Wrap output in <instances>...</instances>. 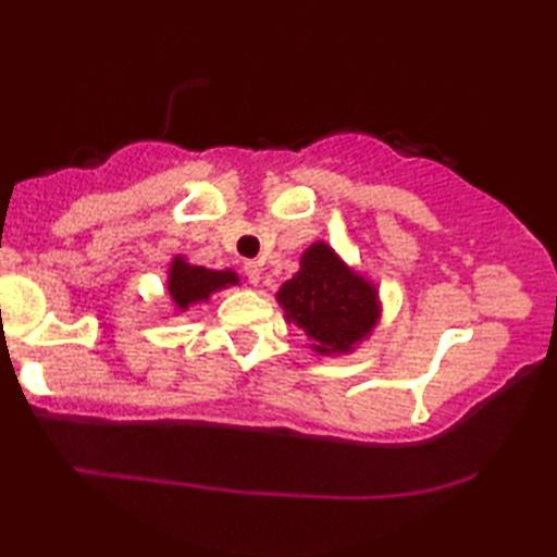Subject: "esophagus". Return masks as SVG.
<instances>
[{
    "instance_id": "esophagus-1",
    "label": "esophagus",
    "mask_w": 557,
    "mask_h": 557,
    "mask_svg": "<svg viewBox=\"0 0 557 557\" xmlns=\"http://www.w3.org/2000/svg\"><path fill=\"white\" fill-rule=\"evenodd\" d=\"M245 275H248V280H250V285L252 287H258L260 285V280H262V268H260V262H256V260H248L245 262Z\"/></svg>"
}]
</instances>
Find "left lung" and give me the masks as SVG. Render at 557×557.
Segmentation results:
<instances>
[{"label": "left lung", "instance_id": "left-lung-1", "mask_svg": "<svg viewBox=\"0 0 557 557\" xmlns=\"http://www.w3.org/2000/svg\"><path fill=\"white\" fill-rule=\"evenodd\" d=\"M285 322L309 338L319 356L354 354L381 324L383 301L375 282L348 265L326 240L301 252L299 270L277 289Z\"/></svg>", "mask_w": 557, "mask_h": 557}]
</instances>
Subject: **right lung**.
Listing matches in <instances>:
<instances>
[{
	"label": "right lung",
	"instance_id": "1",
	"mask_svg": "<svg viewBox=\"0 0 557 557\" xmlns=\"http://www.w3.org/2000/svg\"><path fill=\"white\" fill-rule=\"evenodd\" d=\"M235 285H240L235 270H209L203 265H191L186 256H174L166 270V297L174 314L188 312V307L206 305L215 292Z\"/></svg>",
	"mask_w": 557,
	"mask_h": 557
}]
</instances>
